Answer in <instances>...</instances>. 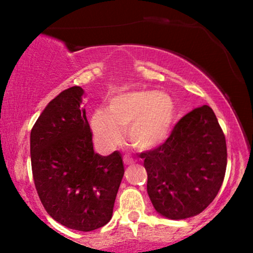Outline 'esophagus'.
<instances>
[{"label": "esophagus", "mask_w": 253, "mask_h": 253, "mask_svg": "<svg viewBox=\"0 0 253 253\" xmlns=\"http://www.w3.org/2000/svg\"><path fill=\"white\" fill-rule=\"evenodd\" d=\"M124 163L126 164V165H130V164L134 163V161H133V159L130 158L129 156H125L124 157Z\"/></svg>", "instance_id": "34e87169"}]
</instances>
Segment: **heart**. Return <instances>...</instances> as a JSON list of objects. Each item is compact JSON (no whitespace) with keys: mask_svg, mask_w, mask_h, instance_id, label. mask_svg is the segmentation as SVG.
I'll return each mask as SVG.
<instances>
[{"mask_svg":"<svg viewBox=\"0 0 253 253\" xmlns=\"http://www.w3.org/2000/svg\"><path fill=\"white\" fill-rule=\"evenodd\" d=\"M173 119L175 108L167 94L133 90L110 98L107 110H95L90 126L95 141L104 150L118 146L125 129L133 147L150 150L169 136Z\"/></svg>","mask_w":253,"mask_h":253,"instance_id":"obj_1","label":"heart"}]
</instances>
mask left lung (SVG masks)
<instances>
[{
    "mask_svg": "<svg viewBox=\"0 0 253 253\" xmlns=\"http://www.w3.org/2000/svg\"><path fill=\"white\" fill-rule=\"evenodd\" d=\"M140 158L155 210L168 219H187L205 211L221 188L225 134L213 109L202 106L185 114L163 144L141 152Z\"/></svg>",
    "mask_w": 253,
    "mask_h": 253,
    "instance_id": "8db88e82",
    "label": "left lung"
}]
</instances>
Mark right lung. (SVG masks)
I'll use <instances>...</instances> for the list:
<instances>
[{"mask_svg": "<svg viewBox=\"0 0 253 253\" xmlns=\"http://www.w3.org/2000/svg\"><path fill=\"white\" fill-rule=\"evenodd\" d=\"M83 94L71 86L42 110L31 132V163L46 211L65 227L89 232L112 219L125 169L119 151L94 152Z\"/></svg>", "mask_w": 253, "mask_h": 253, "instance_id": "right-lung-1", "label": "right lung"}]
</instances>
